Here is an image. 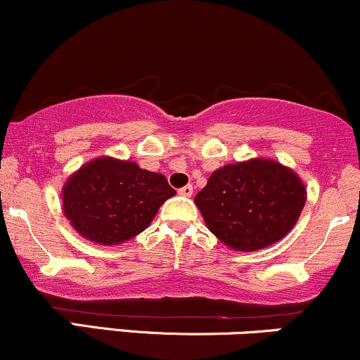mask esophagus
<instances>
[{
	"label": "esophagus",
	"mask_w": 360,
	"mask_h": 360,
	"mask_svg": "<svg viewBox=\"0 0 360 360\" xmlns=\"http://www.w3.org/2000/svg\"><path fill=\"white\" fill-rule=\"evenodd\" d=\"M179 194H181V196H186V198L193 196V186L188 184V186H184V188H181Z\"/></svg>",
	"instance_id": "obj_1"
}]
</instances>
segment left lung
<instances>
[{
	"label": "left lung",
	"instance_id": "left-lung-1",
	"mask_svg": "<svg viewBox=\"0 0 360 360\" xmlns=\"http://www.w3.org/2000/svg\"><path fill=\"white\" fill-rule=\"evenodd\" d=\"M194 203L218 240L254 252L291 232L307 203V186L292 169L255 157L217 169Z\"/></svg>",
	"mask_w": 360,
	"mask_h": 360
}]
</instances>
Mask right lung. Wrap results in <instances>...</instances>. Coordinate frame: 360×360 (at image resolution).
I'll return each instance as SVG.
<instances>
[{
  "label": "right lung",
  "instance_id": "1",
  "mask_svg": "<svg viewBox=\"0 0 360 360\" xmlns=\"http://www.w3.org/2000/svg\"><path fill=\"white\" fill-rule=\"evenodd\" d=\"M174 194L166 176L103 155L68 177L60 200L64 217L81 237L120 245L142 233Z\"/></svg>",
  "mask_w": 360,
  "mask_h": 360
}]
</instances>
